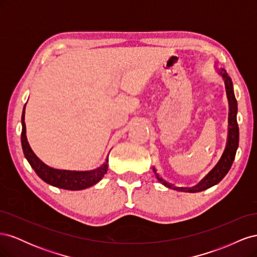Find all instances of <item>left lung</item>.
Returning a JSON list of instances; mask_svg holds the SVG:
<instances>
[{
	"label": "left lung",
	"instance_id": "left-lung-1",
	"mask_svg": "<svg viewBox=\"0 0 257 257\" xmlns=\"http://www.w3.org/2000/svg\"><path fill=\"white\" fill-rule=\"evenodd\" d=\"M217 73L222 76V78L224 80L225 89H226V95L228 99V106H229L228 134H227L226 147H225V150L222 154L220 161L217 162V164L213 167L211 172H210L197 185L193 186V188H179V186H175L172 183L166 182L164 179H162L157 174V170H155V168L153 167V172L155 175H157L158 180L168 189H173L179 192H186V193H197V192L205 191L219 183L222 179L226 176L228 170L231 167L232 162L235 160V155L239 145V127L237 123V109H238L237 100L234 94V87H232V82L227 72L225 71L224 68H217Z\"/></svg>",
	"mask_w": 257,
	"mask_h": 257
}]
</instances>
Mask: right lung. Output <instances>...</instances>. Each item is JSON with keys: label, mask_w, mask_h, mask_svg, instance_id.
<instances>
[{"label": "right lung", "mask_w": 257, "mask_h": 257, "mask_svg": "<svg viewBox=\"0 0 257 257\" xmlns=\"http://www.w3.org/2000/svg\"><path fill=\"white\" fill-rule=\"evenodd\" d=\"M25 113H26V106L23 107L22 116H21V124H22V132H21V145L22 150L25 153V157L30 163L37 176L42 180L50 185L57 186L59 189L69 190V191H79L83 189H88L90 186L96 184L98 181L102 180L104 175L107 173L108 169V158L104 164L93 170L89 172H76V170H64V169H56L48 165H46L43 161H41L36 157V154L31 149V147L28 143L27 138V130L25 123Z\"/></svg>", "instance_id": "obj_1"}]
</instances>
